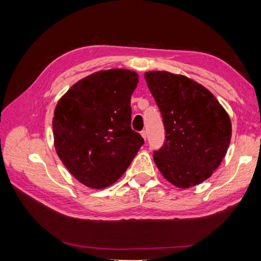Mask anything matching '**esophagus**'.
<instances>
[{
  "label": "esophagus",
  "instance_id": "34e87169",
  "mask_svg": "<svg viewBox=\"0 0 261 261\" xmlns=\"http://www.w3.org/2000/svg\"><path fill=\"white\" fill-rule=\"evenodd\" d=\"M141 137L143 138V139H147V132L145 131V130H143V131H141Z\"/></svg>",
  "mask_w": 261,
  "mask_h": 261
}]
</instances>
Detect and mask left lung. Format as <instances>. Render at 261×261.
Returning <instances> with one entry per match:
<instances>
[{"instance_id":"left-lung-1","label":"left lung","mask_w":261,"mask_h":261,"mask_svg":"<svg viewBox=\"0 0 261 261\" xmlns=\"http://www.w3.org/2000/svg\"><path fill=\"white\" fill-rule=\"evenodd\" d=\"M162 112L166 142L153 160L166 180L178 188L202 184L225 157L232 136L229 114L207 88L180 74L145 73Z\"/></svg>"}]
</instances>
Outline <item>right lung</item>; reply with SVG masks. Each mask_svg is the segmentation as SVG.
I'll use <instances>...</instances> for the list:
<instances>
[{
	"label": "right lung",
	"mask_w": 261,
	"mask_h": 261,
	"mask_svg": "<svg viewBox=\"0 0 261 261\" xmlns=\"http://www.w3.org/2000/svg\"><path fill=\"white\" fill-rule=\"evenodd\" d=\"M134 70L112 68L88 75L60 97L53 118L54 145L75 178L102 190L124 174L143 145L131 129Z\"/></svg>",
	"instance_id": "obj_1"
}]
</instances>
